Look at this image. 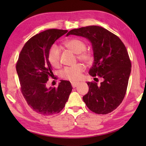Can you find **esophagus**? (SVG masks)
I'll return each mask as SVG.
<instances>
[{
  "label": "esophagus",
  "instance_id": "1",
  "mask_svg": "<svg viewBox=\"0 0 146 146\" xmlns=\"http://www.w3.org/2000/svg\"><path fill=\"white\" fill-rule=\"evenodd\" d=\"M71 85H72V86L73 88H75L76 86L78 85V82H71Z\"/></svg>",
  "mask_w": 146,
  "mask_h": 146
}]
</instances>
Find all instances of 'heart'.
I'll list each match as a JSON object with an SVG mask.
<instances>
[{
  "label": "heart",
  "mask_w": 146,
  "mask_h": 146,
  "mask_svg": "<svg viewBox=\"0 0 146 146\" xmlns=\"http://www.w3.org/2000/svg\"><path fill=\"white\" fill-rule=\"evenodd\" d=\"M64 46L69 50L77 54L78 60L86 64L92 63L94 59L92 52L86 49V44L85 41L78 38H71L67 40L63 43ZM48 61L52 66L57 68L60 66L61 51L57 46H52L48 52ZM84 71V66L82 64H76L72 66L65 67L61 71L62 78L75 81L79 79L81 74Z\"/></svg>",
  "instance_id": "obj_1"
}]
</instances>
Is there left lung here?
I'll return each instance as SVG.
<instances>
[{"instance_id":"8db88e82","label":"left lung","mask_w":146,"mask_h":146,"mask_svg":"<svg viewBox=\"0 0 146 146\" xmlns=\"http://www.w3.org/2000/svg\"><path fill=\"white\" fill-rule=\"evenodd\" d=\"M70 35L84 37L91 42L94 61L88 73L103 80L100 85L87 82L89 90L83 97V101L93 112H111L124 98L131 71V62L124 44L117 36L98 26L72 29L66 36Z\"/></svg>"}]
</instances>
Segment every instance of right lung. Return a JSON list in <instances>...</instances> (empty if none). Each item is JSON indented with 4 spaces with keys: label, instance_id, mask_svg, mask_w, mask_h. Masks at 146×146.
Wrapping results in <instances>:
<instances>
[{
    "label": "right lung",
    "instance_id": "add662e5",
    "mask_svg": "<svg viewBox=\"0 0 146 146\" xmlns=\"http://www.w3.org/2000/svg\"><path fill=\"white\" fill-rule=\"evenodd\" d=\"M67 32L51 29L33 36L24 44L16 63L22 94L29 107L42 115L60 112L72 91L71 83L66 80H61L58 88L46 86L53 75L48 61L49 50Z\"/></svg>",
    "mask_w": 146,
    "mask_h": 146
}]
</instances>
